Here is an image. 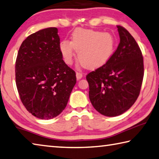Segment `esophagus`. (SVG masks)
Wrapping results in <instances>:
<instances>
[{"mask_svg":"<svg viewBox=\"0 0 159 159\" xmlns=\"http://www.w3.org/2000/svg\"><path fill=\"white\" fill-rule=\"evenodd\" d=\"M76 79L78 80H79V79H80L83 77V74L81 73V72L77 71L76 74Z\"/></svg>","mask_w":159,"mask_h":159,"instance_id":"obj_1","label":"esophagus"}]
</instances>
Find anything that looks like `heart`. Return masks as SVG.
<instances>
[{"mask_svg":"<svg viewBox=\"0 0 159 159\" xmlns=\"http://www.w3.org/2000/svg\"><path fill=\"white\" fill-rule=\"evenodd\" d=\"M116 41L111 34L93 30L78 28L72 34L71 42L63 40L60 50L67 65L73 62L74 49L78 51V59L87 69L102 67L113 55Z\"/></svg>","mask_w":159,"mask_h":159,"instance_id":"b5f03b06","label":"heart"}]
</instances>
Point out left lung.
I'll list each match as a JSON object with an SVG mask.
<instances>
[{"mask_svg":"<svg viewBox=\"0 0 159 159\" xmlns=\"http://www.w3.org/2000/svg\"><path fill=\"white\" fill-rule=\"evenodd\" d=\"M120 42L109 61L86 76L93 107L105 116L122 115L140 94L144 76L143 57L129 31L117 25Z\"/></svg>","mask_w":159,"mask_h":159,"instance_id":"1","label":"left lung"}]
</instances>
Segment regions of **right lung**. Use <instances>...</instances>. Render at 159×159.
I'll list each match as a JSON object with an SVG mask.
<instances>
[{
  "label": "right lung",
  "mask_w": 159,
  "mask_h": 159,
  "mask_svg": "<svg viewBox=\"0 0 159 159\" xmlns=\"http://www.w3.org/2000/svg\"><path fill=\"white\" fill-rule=\"evenodd\" d=\"M15 79L22 103L34 117L50 120L63 111L76 77L62 60L56 28L40 30L22 42Z\"/></svg>",
  "instance_id": "right-lung-1"
}]
</instances>
